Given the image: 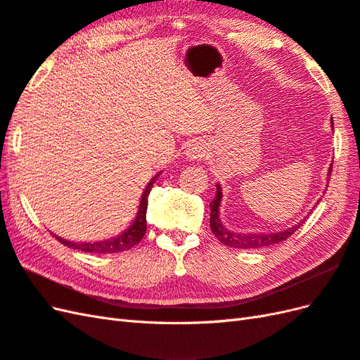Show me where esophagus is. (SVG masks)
I'll list each match as a JSON object with an SVG mask.
<instances>
[{
    "label": "esophagus",
    "mask_w": 360,
    "mask_h": 360,
    "mask_svg": "<svg viewBox=\"0 0 360 360\" xmlns=\"http://www.w3.org/2000/svg\"><path fill=\"white\" fill-rule=\"evenodd\" d=\"M205 153V147L200 141H191L187 144L186 155L190 160H200Z\"/></svg>",
    "instance_id": "34e87169"
}]
</instances>
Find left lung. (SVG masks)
I'll use <instances>...</instances> for the list:
<instances>
[{
  "label": "left lung",
  "instance_id": "1",
  "mask_svg": "<svg viewBox=\"0 0 360 360\" xmlns=\"http://www.w3.org/2000/svg\"><path fill=\"white\" fill-rule=\"evenodd\" d=\"M331 127H334L333 120H331ZM331 169H333V165L330 167L328 176H331ZM221 200H222V190L218 184V187H216V196L210 204V212H212L210 229L213 231V235L218 238V240H221L224 245H229L233 248H244V250L245 248H261V247H269L273 244H278V242L285 240L291 235H295V231L305 222V219H302L296 225H293V227L285 229L282 231H274V233H257V231L256 233H235V231H230L229 229H225L219 219Z\"/></svg>",
  "mask_w": 360,
  "mask_h": 360
}]
</instances>
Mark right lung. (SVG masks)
<instances>
[{"label":"right lung","instance_id":"right-lung-1","mask_svg":"<svg viewBox=\"0 0 360 360\" xmlns=\"http://www.w3.org/2000/svg\"><path fill=\"white\" fill-rule=\"evenodd\" d=\"M160 176V173L156 174V176L152 178L147 184L146 190L142 191V196H141V202H139V210L136 213V218L133 221V224L127 230H124V233L121 235L110 238V239H104V240H98V242H72V240H65L60 236L53 235L58 240L61 242V244L75 248V250H82V252H87V253H120L124 252V250H129L133 245H136L138 242L142 239V236L146 235V230H147V221H146V213H147V204H148V195H150V190H152L155 181Z\"/></svg>","mask_w":360,"mask_h":360}]
</instances>
